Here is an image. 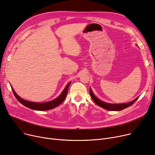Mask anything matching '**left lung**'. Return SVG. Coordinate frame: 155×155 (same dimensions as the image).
I'll return each instance as SVG.
<instances>
[{"instance_id":"left-lung-1","label":"left lung","mask_w":155,"mask_h":155,"mask_svg":"<svg viewBox=\"0 0 155 155\" xmlns=\"http://www.w3.org/2000/svg\"><path fill=\"white\" fill-rule=\"evenodd\" d=\"M90 95L92 97V100L94 101V102L99 106L111 111H119L123 109H124L128 107H129L130 105H131L133 104L138 99V97H137L136 99L132 101L131 102H129L127 103H124V104H110V103H107L104 101H102L99 99L97 98V97L94 95L93 93V91H92L91 88L90 87Z\"/></svg>"}]
</instances>
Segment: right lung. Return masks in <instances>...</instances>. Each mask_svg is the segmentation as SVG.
<instances>
[{"mask_svg":"<svg viewBox=\"0 0 155 155\" xmlns=\"http://www.w3.org/2000/svg\"><path fill=\"white\" fill-rule=\"evenodd\" d=\"M71 84V82H70L66 87H64V90L63 92L61 93V94L57 97V98L49 102H41V103H39V102H30L26 100H24L21 97H20L17 94L15 93V92L14 91V89L12 88V86L11 88H12V92L16 97V99H18V101L22 104L24 106H26L29 109L36 110H50L51 109H53L61 104L64 100L65 99L68 93V87Z\"/></svg>","mask_w":155,"mask_h":155,"instance_id":"obj_1","label":"right lung"}]
</instances>
